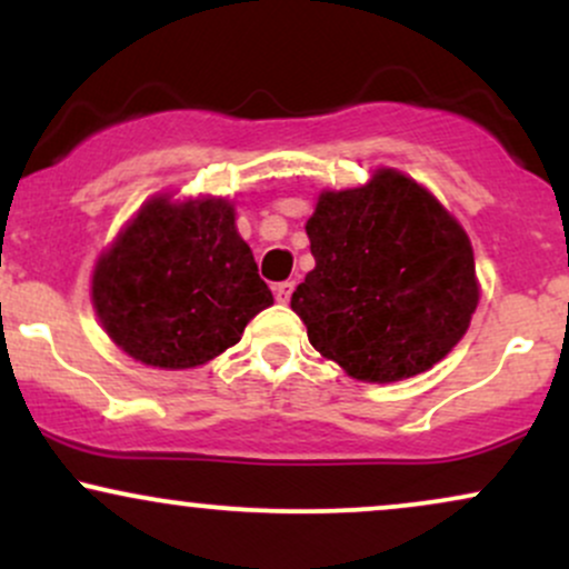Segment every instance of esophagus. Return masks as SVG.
I'll list each match as a JSON object with an SVG mask.
<instances>
[{
  "label": "esophagus",
  "instance_id": "34e87169",
  "mask_svg": "<svg viewBox=\"0 0 569 569\" xmlns=\"http://www.w3.org/2000/svg\"><path fill=\"white\" fill-rule=\"evenodd\" d=\"M272 291H276V299L280 305H286L291 299V291H293V280H283V283H276L272 286Z\"/></svg>",
  "mask_w": 569,
  "mask_h": 569
}]
</instances>
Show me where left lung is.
I'll return each mask as SVG.
<instances>
[{
  "label": "left lung",
  "mask_w": 569,
  "mask_h": 569,
  "mask_svg": "<svg viewBox=\"0 0 569 569\" xmlns=\"http://www.w3.org/2000/svg\"><path fill=\"white\" fill-rule=\"evenodd\" d=\"M305 230L316 270L291 310L352 380L420 375L468 331L479 305L471 240L415 179L380 168L369 184L321 192Z\"/></svg>",
  "instance_id": "obj_1"
}]
</instances>
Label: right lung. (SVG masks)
<instances>
[{
  "label": "right lung",
  "mask_w": 569,
  "mask_h": 569,
  "mask_svg": "<svg viewBox=\"0 0 569 569\" xmlns=\"http://www.w3.org/2000/svg\"><path fill=\"white\" fill-rule=\"evenodd\" d=\"M270 305L224 198L149 200L93 270L98 321L117 348L158 369L208 363Z\"/></svg>",
  "instance_id": "obj_1"
}]
</instances>
